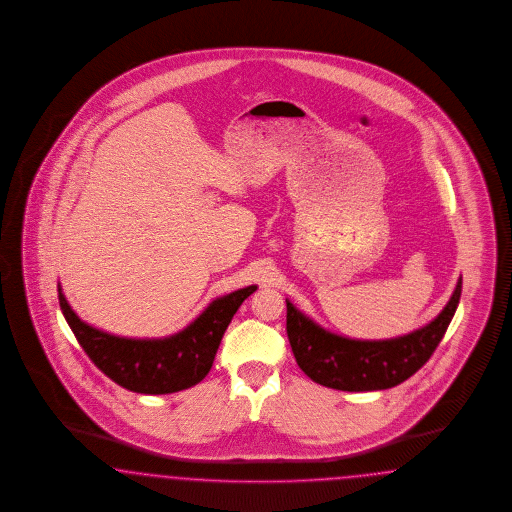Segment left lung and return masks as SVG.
<instances>
[{
    "instance_id": "1",
    "label": "left lung",
    "mask_w": 512,
    "mask_h": 512,
    "mask_svg": "<svg viewBox=\"0 0 512 512\" xmlns=\"http://www.w3.org/2000/svg\"><path fill=\"white\" fill-rule=\"evenodd\" d=\"M461 278L448 305L427 324L404 337L358 341L320 328L289 301L287 339L299 368L328 389L364 392L396 387L429 362L461 299Z\"/></svg>"
}]
</instances>
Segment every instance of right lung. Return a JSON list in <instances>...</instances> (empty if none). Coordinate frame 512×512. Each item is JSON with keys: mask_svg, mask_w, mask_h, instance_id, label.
Instances as JSON below:
<instances>
[{"mask_svg": "<svg viewBox=\"0 0 512 512\" xmlns=\"http://www.w3.org/2000/svg\"><path fill=\"white\" fill-rule=\"evenodd\" d=\"M255 289L215 299L190 326L165 339H127L91 328L70 308L61 286L59 305L85 354L106 377L133 392L171 394L198 385L209 373L232 316Z\"/></svg>", "mask_w": 512, "mask_h": 512, "instance_id": "obj_1", "label": "right lung"}]
</instances>
